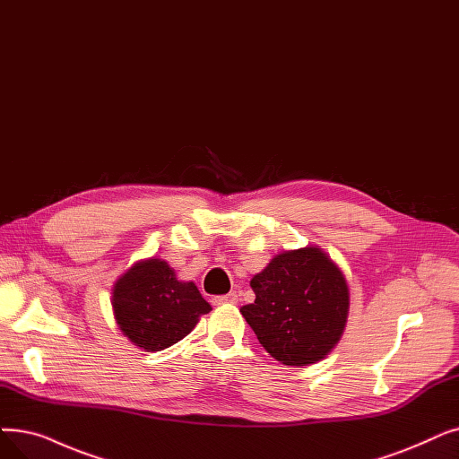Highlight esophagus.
Segmentation results:
<instances>
[{
    "mask_svg": "<svg viewBox=\"0 0 459 459\" xmlns=\"http://www.w3.org/2000/svg\"><path fill=\"white\" fill-rule=\"evenodd\" d=\"M213 306H221V304H236L238 302V294L236 292H229V294H223V296H215L212 298Z\"/></svg>",
    "mask_w": 459,
    "mask_h": 459,
    "instance_id": "obj_1",
    "label": "esophagus"
}]
</instances>
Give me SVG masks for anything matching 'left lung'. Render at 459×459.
Segmentation results:
<instances>
[{"instance_id": "1", "label": "left lung", "mask_w": 459, "mask_h": 459, "mask_svg": "<svg viewBox=\"0 0 459 459\" xmlns=\"http://www.w3.org/2000/svg\"><path fill=\"white\" fill-rule=\"evenodd\" d=\"M255 302L240 311L256 340L285 366L315 364L342 340L349 315L343 272L318 247L275 255L251 279Z\"/></svg>"}]
</instances>
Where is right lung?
<instances>
[{
  "label": "right lung",
  "mask_w": 459,
  "mask_h": 459,
  "mask_svg": "<svg viewBox=\"0 0 459 459\" xmlns=\"http://www.w3.org/2000/svg\"><path fill=\"white\" fill-rule=\"evenodd\" d=\"M112 309L124 335L153 352L184 340L212 307L193 281H180L161 258H148L117 279Z\"/></svg>",
  "instance_id": "obj_1"
}]
</instances>
